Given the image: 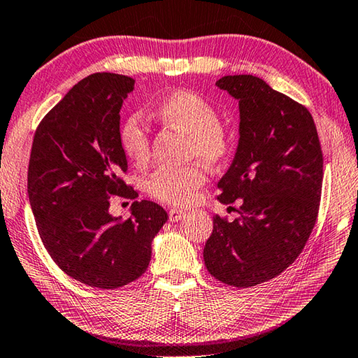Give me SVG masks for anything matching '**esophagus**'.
Masks as SVG:
<instances>
[{"instance_id": "1", "label": "esophagus", "mask_w": 358, "mask_h": 358, "mask_svg": "<svg viewBox=\"0 0 358 358\" xmlns=\"http://www.w3.org/2000/svg\"><path fill=\"white\" fill-rule=\"evenodd\" d=\"M185 217H186V212H185V210L176 209V207H173V209L169 210V221H171V222H178V221H181Z\"/></svg>"}]
</instances>
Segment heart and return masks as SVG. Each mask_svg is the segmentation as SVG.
Here are the masks:
<instances>
[{
	"label": "heart",
	"mask_w": 358,
	"mask_h": 358,
	"mask_svg": "<svg viewBox=\"0 0 358 358\" xmlns=\"http://www.w3.org/2000/svg\"><path fill=\"white\" fill-rule=\"evenodd\" d=\"M155 115L189 134L190 155L213 163L226 154L229 141L218 124V113L201 96L192 91H176L157 105ZM119 140L123 154L132 163L143 164L148 160V129L138 115H129L123 122ZM204 182L206 172L201 166L187 164L181 168H159L145 180L143 189L157 201L185 206L192 201Z\"/></svg>",
	"instance_id": "b5f03b06"
}]
</instances>
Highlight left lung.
<instances>
[{"label": "left lung", "instance_id": "obj_1", "mask_svg": "<svg viewBox=\"0 0 358 358\" xmlns=\"http://www.w3.org/2000/svg\"><path fill=\"white\" fill-rule=\"evenodd\" d=\"M217 87L239 102L238 148L218 199L243 204L231 222L215 215L203 255L213 278L247 288L276 278L303 250L319 213L323 155L303 105L252 74Z\"/></svg>", "mask_w": 358, "mask_h": 358}]
</instances>
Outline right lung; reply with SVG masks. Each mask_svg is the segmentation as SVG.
Here are the masks:
<instances>
[{
  "mask_svg": "<svg viewBox=\"0 0 358 358\" xmlns=\"http://www.w3.org/2000/svg\"><path fill=\"white\" fill-rule=\"evenodd\" d=\"M134 79L96 73L74 85L33 137L27 192L41 241L62 271L82 284L114 289L138 279L168 213L154 201L110 213V196L136 198L120 146V108Z\"/></svg>",
  "mask_w": 358,
  "mask_h": 358,
  "instance_id": "obj_1",
  "label": "right lung"
}]
</instances>
